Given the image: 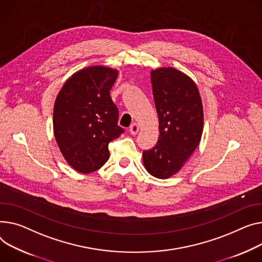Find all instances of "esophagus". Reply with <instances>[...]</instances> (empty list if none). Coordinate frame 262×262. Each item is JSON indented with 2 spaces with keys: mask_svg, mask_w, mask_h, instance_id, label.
I'll list each match as a JSON object with an SVG mask.
<instances>
[{
  "mask_svg": "<svg viewBox=\"0 0 262 262\" xmlns=\"http://www.w3.org/2000/svg\"><path fill=\"white\" fill-rule=\"evenodd\" d=\"M129 132L132 135H137L139 133V125L137 123H134L133 125H130Z\"/></svg>",
  "mask_w": 262,
  "mask_h": 262,
  "instance_id": "34e87169",
  "label": "esophagus"
}]
</instances>
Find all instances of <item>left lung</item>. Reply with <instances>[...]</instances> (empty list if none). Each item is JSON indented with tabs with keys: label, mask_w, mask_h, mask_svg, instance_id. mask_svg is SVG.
<instances>
[{
	"label": "left lung",
	"mask_w": 262,
	"mask_h": 262,
	"mask_svg": "<svg viewBox=\"0 0 262 262\" xmlns=\"http://www.w3.org/2000/svg\"><path fill=\"white\" fill-rule=\"evenodd\" d=\"M150 80L160 135L157 144L143 151V163L151 176L167 179L181 169L200 142L202 102L195 82L175 68L151 71Z\"/></svg>",
	"instance_id": "obj_1"
}]
</instances>
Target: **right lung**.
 Masks as SVG:
<instances>
[{
  "label": "right lung",
  "instance_id": "add662e5",
  "mask_svg": "<svg viewBox=\"0 0 262 262\" xmlns=\"http://www.w3.org/2000/svg\"><path fill=\"white\" fill-rule=\"evenodd\" d=\"M117 76L116 69L105 66L81 69L65 82L56 99V141L68 164L80 172H93L105 164L110 142L124 133L110 95Z\"/></svg>",
  "mask_w": 262,
  "mask_h": 262
}]
</instances>
